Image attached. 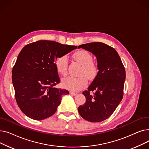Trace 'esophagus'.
I'll use <instances>...</instances> for the list:
<instances>
[{"mask_svg": "<svg viewBox=\"0 0 149 149\" xmlns=\"http://www.w3.org/2000/svg\"><path fill=\"white\" fill-rule=\"evenodd\" d=\"M69 93H70V95H74V96H75V95H77V93H75V92H69Z\"/></svg>", "mask_w": 149, "mask_h": 149, "instance_id": "obj_1", "label": "esophagus"}]
</instances>
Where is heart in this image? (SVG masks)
<instances>
[{
	"instance_id": "b5f03b06",
	"label": "heart",
	"mask_w": 149,
	"mask_h": 149,
	"mask_svg": "<svg viewBox=\"0 0 149 149\" xmlns=\"http://www.w3.org/2000/svg\"><path fill=\"white\" fill-rule=\"evenodd\" d=\"M74 59L81 65L78 77H68L61 81V86L65 89L71 91H79L86 86L88 77L94 79L98 72V68L96 63L92 61V55L86 50H80L74 54ZM68 58L67 55L58 56L55 62L57 72L64 76L67 73Z\"/></svg>"
}]
</instances>
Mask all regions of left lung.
I'll return each mask as SVG.
<instances>
[{
  "mask_svg": "<svg viewBox=\"0 0 149 149\" xmlns=\"http://www.w3.org/2000/svg\"><path fill=\"white\" fill-rule=\"evenodd\" d=\"M97 57L98 72L87 91L83 92L86 102L78 108L83 118L101 122L110 116L123 97L126 71L118 52L112 47L101 42L79 46ZM94 91L93 95L91 91Z\"/></svg>",
  "mask_w": 149,
  "mask_h": 149,
  "instance_id": "obj_1",
  "label": "left lung"
}]
</instances>
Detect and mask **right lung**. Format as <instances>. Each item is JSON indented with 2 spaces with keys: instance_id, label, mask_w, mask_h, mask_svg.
Returning <instances> with one entry per match:
<instances>
[{
  "instance_id": "add662e5",
  "label": "right lung",
  "mask_w": 149,
  "mask_h": 149,
  "mask_svg": "<svg viewBox=\"0 0 149 149\" xmlns=\"http://www.w3.org/2000/svg\"><path fill=\"white\" fill-rule=\"evenodd\" d=\"M77 46L38 40L21 50L12 70L17 103L29 118L42 120L56 112L61 97L68 91L55 88L60 81L55 62Z\"/></svg>"
}]
</instances>
